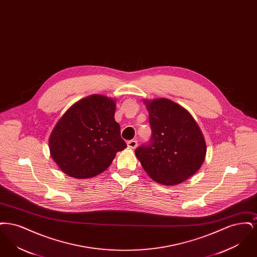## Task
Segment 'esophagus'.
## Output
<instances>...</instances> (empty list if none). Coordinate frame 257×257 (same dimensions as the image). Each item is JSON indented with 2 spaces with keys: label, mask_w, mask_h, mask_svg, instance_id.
Instances as JSON below:
<instances>
[{
  "label": "esophagus",
  "mask_w": 257,
  "mask_h": 257,
  "mask_svg": "<svg viewBox=\"0 0 257 257\" xmlns=\"http://www.w3.org/2000/svg\"><path fill=\"white\" fill-rule=\"evenodd\" d=\"M127 146L129 148H132V149H135L137 146H138V143H137V141L136 140H132V141H128L127 142Z\"/></svg>",
  "instance_id": "obj_1"
}]
</instances>
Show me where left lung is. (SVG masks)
Masks as SVG:
<instances>
[{
	"label": "left lung",
	"mask_w": 257,
	"mask_h": 257,
	"mask_svg": "<svg viewBox=\"0 0 257 257\" xmlns=\"http://www.w3.org/2000/svg\"><path fill=\"white\" fill-rule=\"evenodd\" d=\"M152 130L148 146L135 151L148 176L171 186L186 181L202 166L206 143L193 115L167 98L144 100Z\"/></svg>",
	"instance_id": "1"
}]
</instances>
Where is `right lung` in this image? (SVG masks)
<instances>
[{
	"label": "right lung",
	"instance_id": "right-lung-1",
	"mask_svg": "<svg viewBox=\"0 0 257 257\" xmlns=\"http://www.w3.org/2000/svg\"><path fill=\"white\" fill-rule=\"evenodd\" d=\"M115 101L100 94L73 104L55 125L50 155L61 171L74 178H90L110 167L127 146L114 120Z\"/></svg>",
	"mask_w": 257,
	"mask_h": 257
}]
</instances>
